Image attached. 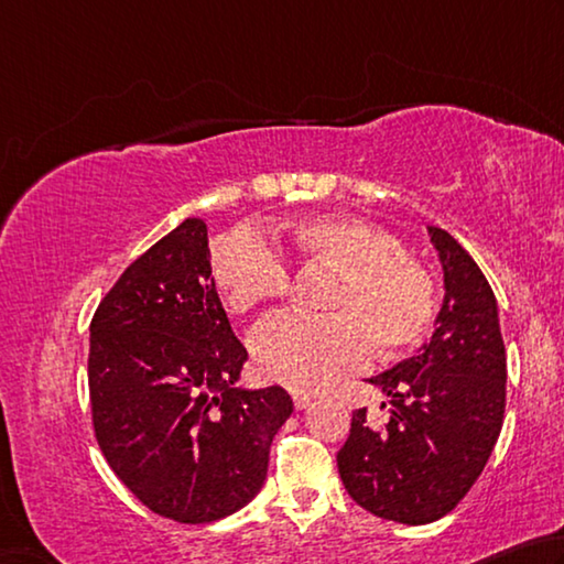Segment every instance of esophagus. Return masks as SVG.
Returning a JSON list of instances; mask_svg holds the SVG:
<instances>
[{
  "instance_id": "esophagus-1",
  "label": "esophagus",
  "mask_w": 564,
  "mask_h": 564,
  "mask_svg": "<svg viewBox=\"0 0 564 564\" xmlns=\"http://www.w3.org/2000/svg\"><path fill=\"white\" fill-rule=\"evenodd\" d=\"M292 401H294V406L302 411V409L310 406V403L314 401V397H312V393H307V391H292Z\"/></svg>"
}]
</instances>
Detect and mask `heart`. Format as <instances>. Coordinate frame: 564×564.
Instances as JSON below:
<instances>
[{"instance_id": "heart-1", "label": "heart", "mask_w": 564, "mask_h": 564, "mask_svg": "<svg viewBox=\"0 0 564 564\" xmlns=\"http://www.w3.org/2000/svg\"><path fill=\"white\" fill-rule=\"evenodd\" d=\"M276 242L304 260L327 264L339 282L329 317L274 314L252 332L250 347L267 379L294 391L327 387L369 359L397 357L421 344L436 319V284L411 260L399 237L361 217H307ZM213 284L223 307L247 314L290 288L284 257L252 230L227 235L213 257Z\"/></svg>"}]
</instances>
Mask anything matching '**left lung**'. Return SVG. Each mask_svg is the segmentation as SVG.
Instances as JSON below:
<instances>
[{"mask_svg":"<svg viewBox=\"0 0 564 564\" xmlns=\"http://www.w3.org/2000/svg\"><path fill=\"white\" fill-rule=\"evenodd\" d=\"M443 270L431 339L369 379L389 401L387 426L354 411L337 453L344 488L377 518L426 525L458 506L486 468L506 416V347L498 302L476 260L429 225Z\"/></svg>","mask_w":564,"mask_h":564,"instance_id":"8db88e82","label":"left lung"}]
</instances>
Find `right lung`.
Listing matches in <instances>:
<instances>
[{
    "label": "right lung",
    "instance_id": "1",
    "mask_svg": "<svg viewBox=\"0 0 564 564\" xmlns=\"http://www.w3.org/2000/svg\"><path fill=\"white\" fill-rule=\"evenodd\" d=\"M210 272L207 225L187 217L118 276L88 349L108 466L148 510L187 525L232 516L262 490L294 411L282 387H237L247 349Z\"/></svg>",
    "mask_w": 564,
    "mask_h": 564
}]
</instances>
